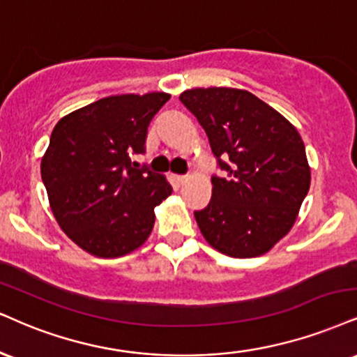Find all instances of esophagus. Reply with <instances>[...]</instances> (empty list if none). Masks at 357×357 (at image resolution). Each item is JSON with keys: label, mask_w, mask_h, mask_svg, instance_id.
<instances>
[{"label": "esophagus", "mask_w": 357, "mask_h": 357, "mask_svg": "<svg viewBox=\"0 0 357 357\" xmlns=\"http://www.w3.org/2000/svg\"><path fill=\"white\" fill-rule=\"evenodd\" d=\"M174 181L178 184H184L188 181V176H174Z\"/></svg>", "instance_id": "obj_1"}]
</instances>
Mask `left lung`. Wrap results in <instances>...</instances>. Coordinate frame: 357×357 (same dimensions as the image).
<instances>
[{"label":"left lung","instance_id":"obj_1","mask_svg":"<svg viewBox=\"0 0 357 357\" xmlns=\"http://www.w3.org/2000/svg\"><path fill=\"white\" fill-rule=\"evenodd\" d=\"M179 101L208 135L218 167L209 204L195 218L204 239L231 257L268 252L289 233L311 184L306 148L282 114L234 88H195Z\"/></svg>","mask_w":357,"mask_h":357}]
</instances>
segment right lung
I'll use <instances>...</instances> for the list:
<instances>
[{"mask_svg":"<svg viewBox=\"0 0 357 357\" xmlns=\"http://www.w3.org/2000/svg\"><path fill=\"white\" fill-rule=\"evenodd\" d=\"M169 98H102L64 116L51 132L41 179L59 227L84 251L124 256L151 234L154 208L173 188L131 156L146 151L149 123Z\"/></svg>","mask_w":357,"mask_h":357,"instance_id":"1","label":"right lung"}]
</instances>
